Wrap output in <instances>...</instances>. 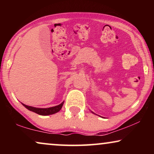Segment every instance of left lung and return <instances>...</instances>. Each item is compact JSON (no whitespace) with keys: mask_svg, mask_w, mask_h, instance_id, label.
<instances>
[{"mask_svg":"<svg viewBox=\"0 0 154 154\" xmlns=\"http://www.w3.org/2000/svg\"><path fill=\"white\" fill-rule=\"evenodd\" d=\"M91 112H92V113H94V114H95V113H94V112H92V111H91Z\"/></svg>","mask_w":154,"mask_h":154,"instance_id":"1","label":"left lung"}]
</instances>
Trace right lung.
I'll return each mask as SVG.
<instances>
[{
	"instance_id": "add662e5",
	"label": "right lung",
	"mask_w": 154,
	"mask_h": 154,
	"mask_svg": "<svg viewBox=\"0 0 154 154\" xmlns=\"http://www.w3.org/2000/svg\"><path fill=\"white\" fill-rule=\"evenodd\" d=\"M64 102H62L60 104L57 105V106L49 107V108H36V107L28 106V105L23 104V103H22V104L23 106L26 107V108L29 111H33V112L36 113L38 114L41 116H48L59 112V111L61 110V109H62L63 104H64Z\"/></svg>"
}]
</instances>
